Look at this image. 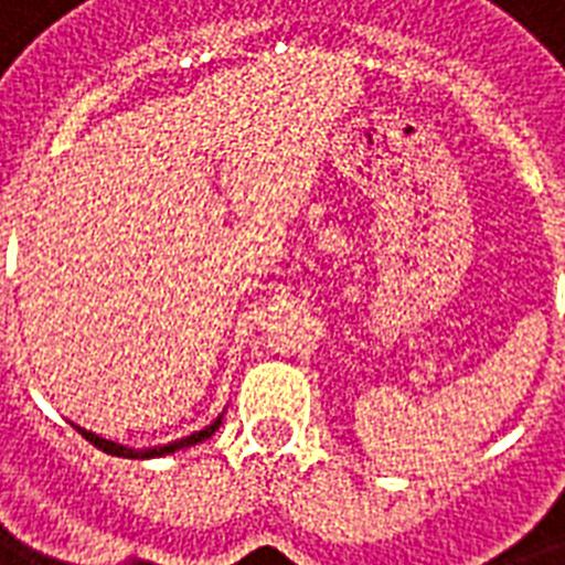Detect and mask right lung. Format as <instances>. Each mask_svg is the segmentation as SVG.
<instances>
[{
    "mask_svg": "<svg viewBox=\"0 0 565 565\" xmlns=\"http://www.w3.org/2000/svg\"><path fill=\"white\" fill-rule=\"evenodd\" d=\"M220 422L216 419L213 425H207L204 430H195V434H190V437L184 439H175V443H170V446H154V448H143V451H135V448H126V446H119V443H110V439H102L96 437L93 430H82V437L84 439H90L93 446L102 448L105 455H114V457H163V455H172V451H179V448H188V446H195V443H202V439H207L213 434V430H220Z\"/></svg>",
    "mask_w": 565,
    "mask_h": 565,
    "instance_id": "add662e5",
    "label": "right lung"
}]
</instances>
